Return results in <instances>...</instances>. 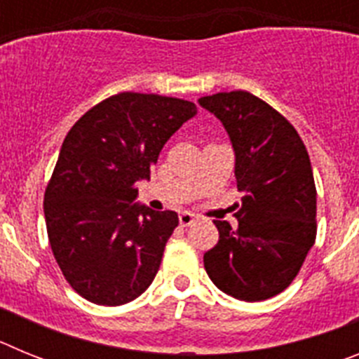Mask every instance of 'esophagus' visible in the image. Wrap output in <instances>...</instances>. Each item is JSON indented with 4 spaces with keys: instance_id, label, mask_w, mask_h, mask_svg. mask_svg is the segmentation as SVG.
<instances>
[{
    "instance_id": "34e87169",
    "label": "esophagus",
    "mask_w": 359,
    "mask_h": 359,
    "mask_svg": "<svg viewBox=\"0 0 359 359\" xmlns=\"http://www.w3.org/2000/svg\"><path fill=\"white\" fill-rule=\"evenodd\" d=\"M194 221L196 215L192 214V212H182V214H180V224H182V226H190Z\"/></svg>"
}]
</instances>
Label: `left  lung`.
I'll return each mask as SVG.
<instances>
[{
  "label": "left lung",
  "mask_w": 359,
  "mask_h": 359,
  "mask_svg": "<svg viewBox=\"0 0 359 359\" xmlns=\"http://www.w3.org/2000/svg\"><path fill=\"white\" fill-rule=\"evenodd\" d=\"M199 106L217 116L236 152L237 189L244 192L231 230L214 221L219 241L203 257L223 293L259 302L297 277L316 239V187L297 129L248 91L215 93Z\"/></svg>",
  "instance_id": "1"
}]
</instances>
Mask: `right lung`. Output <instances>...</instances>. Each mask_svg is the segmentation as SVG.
Here are the masks:
<instances>
[{"instance_id":"obj_1","label":"right lung","mask_w":359,"mask_h":359,"mask_svg":"<svg viewBox=\"0 0 359 359\" xmlns=\"http://www.w3.org/2000/svg\"><path fill=\"white\" fill-rule=\"evenodd\" d=\"M196 104L147 93L113 95L75 122L44 192L53 257L69 286L98 306L140 297L177 226L172 210L135 203L136 183Z\"/></svg>"}]
</instances>
